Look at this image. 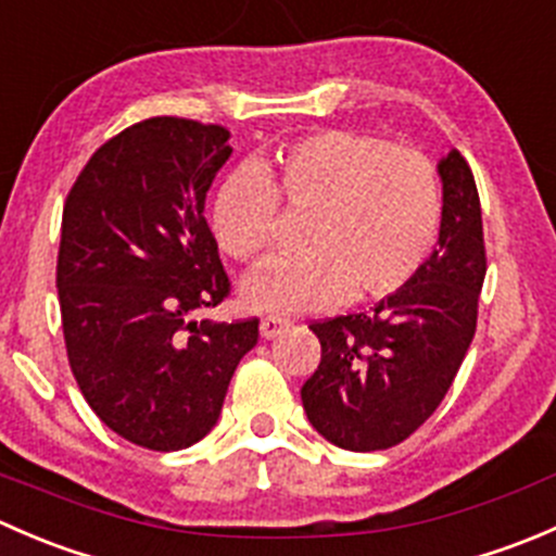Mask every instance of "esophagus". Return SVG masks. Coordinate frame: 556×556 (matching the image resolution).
<instances>
[{"instance_id":"1","label":"esophagus","mask_w":556,"mask_h":556,"mask_svg":"<svg viewBox=\"0 0 556 556\" xmlns=\"http://www.w3.org/2000/svg\"><path fill=\"white\" fill-rule=\"evenodd\" d=\"M290 325H293V323H290V319L277 317V314H268V317L261 319V336H263V339H274V336L285 333V330H288Z\"/></svg>"}]
</instances>
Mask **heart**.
I'll list each match as a JSON object with an SVG mask.
<instances>
[{
	"mask_svg": "<svg viewBox=\"0 0 556 556\" xmlns=\"http://www.w3.org/2000/svg\"><path fill=\"white\" fill-rule=\"evenodd\" d=\"M279 206L306 215L293 261L250 279L261 312H314L341 299H384L412 282L441 226L433 164L403 144L355 131H317L279 148L217 188L210 226L233 261L257 266L277 244Z\"/></svg>",
	"mask_w": 556,
	"mask_h": 556,
	"instance_id": "1",
	"label": "heart"
}]
</instances>
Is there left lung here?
<instances>
[{"instance_id": "obj_1", "label": "left lung", "mask_w": 556, "mask_h": 556, "mask_svg": "<svg viewBox=\"0 0 556 556\" xmlns=\"http://www.w3.org/2000/svg\"><path fill=\"white\" fill-rule=\"evenodd\" d=\"M439 247L412 282L371 312L317 319L323 357L301 387L312 428L350 452L406 441L444 401L476 333L486 274L481 201L468 161L452 150Z\"/></svg>"}]
</instances>
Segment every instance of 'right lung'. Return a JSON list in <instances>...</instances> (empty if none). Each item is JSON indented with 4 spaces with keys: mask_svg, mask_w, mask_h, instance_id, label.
<instances>
[{
    "mask_svg": "<svg viewBox=\"0 0 556 556\" xmlns=\"http://www.w3.org/2000/svg\"><path fill=\"white\" fill-rule=\"evenodd\" d=\"M231 131L188 117L123 128L77 174L61 217L66 357L88 406L121 439L188 450L215 428L257 317L193 319L231 293L204 217Z\"/></svg>",
    "mask_w": 556,
    "mask_h": 556,
    "instance_id": "right-lung-1",
    "label": "right lung"
}]
</instances>
